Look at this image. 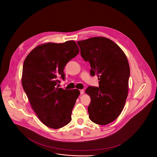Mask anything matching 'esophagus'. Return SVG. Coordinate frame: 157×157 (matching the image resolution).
<instances>
[{
  "mask_svg": "<svg viewBox=\"0 0 157 157\" xmlns=\"http://www.w3.org/2000/svg\"><path fill=\"white\" fill-rule=\"evenodd\" d=\"M80 94H84V90H80Z\"/></svg>",
  "mask_w": 157,
  "mask_h": 157,
  "instance_id": "1",
  "label": "esophagus"
}]
</instances>
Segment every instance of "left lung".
I'll use <instances>...</instances> for the list:
<instances>
[{"label": "left lung", "instance_id": "obj_1", "mask_svg": "<svg viewBox=\"0 0 157 157\" xmlns=\"http://www.w3.org/2000/svg\"><path fill=\"white\" fill-rule=\"evenodd\" d=\"M82 58L90 64V75H98L99 87L89 86L86 93L91 102V121L100 125L114 121L124 109L128 94L130 68L122 50L105 37L77 42Z\"/></svg>", "mask_w": 157, "mask_h": 157}]
</instances>
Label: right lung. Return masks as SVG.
<instances>
[{"instance_id":"obj_1","label":"right lung","mask_w":157,"mask_h":157,"mask_svg":"<svg viewBox=\"0 0 157 157\" xmlns=\"http://www.w3.org/2000/svg\"><path fill=\"white\" fill-rule=\"evenodd\" d=\"M74 41L39 45L25 58L22 84L31 106L42 123L59 129L70 123L77 89L58 88V78L64 79L67 63L79 53Z\"/></svg>"}]
</instances>
